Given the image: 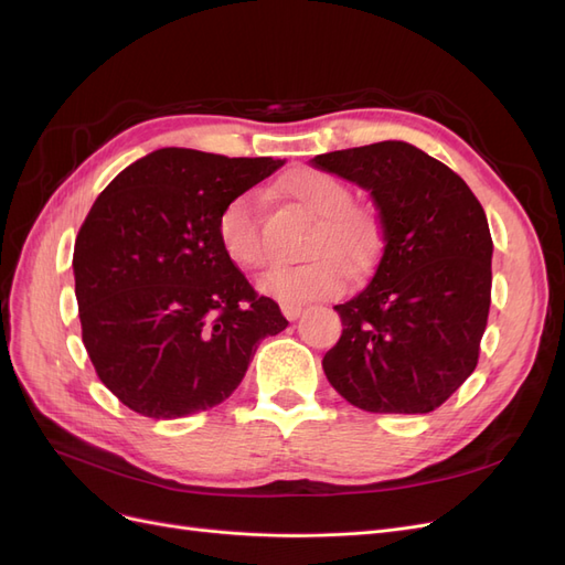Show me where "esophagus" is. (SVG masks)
<instances>
[{
	"instance_id": "1",
	"label": "esophagus",
	"mask_w": 565,
	"mask_h": 565,
	"mask_svg": "<svg viewBox=\"0 0 565 565\" xmlns=\"http://www.w3.org/2000/svg\"><path fill=\"white\" fill-rule=\"evenodd\" d=\"M280 309H282V316L287 318V320H297L301 313H303V306L301 303H282L280 306Z\"/></svg>"
}]
</instances>
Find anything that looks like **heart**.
Masks as SVG:
<instances>
[{"instance_id": "1", "label": "heart", "mask_w": 565, "mask_h": 565, "mask_svg": "<svg viewBox=\"0 0 565 565\" xmlns=\"http://www.w3.org/2000/svg\"><path fill=\"white\" fill-rule=\"evenodd\" d=\"M282 191L316 218L306 243L311 259L270 268L259 280V289L287 303L332 297L344 287V265L351 273H361L377 259L382 247L377 214L365 204L351 202V188L320 169H301L282 183ZM216 237L235 266L262 268L266 264L262 214L254 193H241L226 202L216 218Z\"/></svg>"}]
</instances>
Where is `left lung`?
Instances as JSON below:
<instances>
[{
  "label": "left lung",
  "instance_id": "8db88e82",
  "mask_svg": "<svg viewBox=\"0 0 565 565\" xmlns=\"http://www.w3.org/2000/svg\"><path fill=\"white\" fill-rule=\"evenodd\" d=\"M370 191L384 249L361 295L334 306L341 337L322 370L367 413L426 415L476 370L488 324L492 237L471 188L403 141L313 158Z\"/></svg>",
  "mask_w": 565,
  "mask_h": 565
}]
</instances>
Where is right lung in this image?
<instances>
[{"instance_id":"1","label":"right lung","mask_w":565,"mask_h":565,"mask_svg":"<svg viewBox=\"0 0 565 565\" xmlns=\"http://www.w3.org/2000/svg\"><path fill=\"white\" fill-rule=\"evenodd\" d=\"M282 164L160 148L96 198L73 256L82 341L134 413L179 419L224 403L259 341L287 328L216 237L226 202Z\"/></svg>"}]
</instances>
